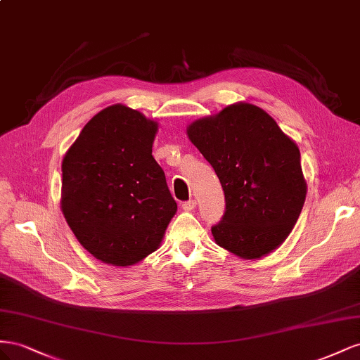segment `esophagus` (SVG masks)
<instances>
[{
  "label": "esophagus",
  "instance_id": "1",
  "mask_svg": "<svg viewBox=\"0 0 360 360\" xmlns=\"http://www.w3.org/2000/svg\"><path fill=\"white\" fill-rule=\"evenodd\" d=\"M194 208H196V200H187V202L182 203V210H184V211L190 212V211H193Z\"/></svg>",
  "mask_w": 360,
  "mask_h": 360
}]
</instances>
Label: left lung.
<instances>
[{"label": "left lung", "instance_id": "1", "mask_svg": "<svg viewBox=\"0 0 360 360\" xmlns=\"http://www.w3.org/2000/svg\"><path fill=\"white\" fill-rule=\"evenodd\" d=\"M187 136L224 191V215L211 229L215 243L243 259H259L279 248L307 191L295 141L249 102L191 122Z\"/></svg>", "mask_w": 360, "mask_h": 360}]
</instances>
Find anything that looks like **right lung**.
<instances>
[{
  "mask_svg": "<svg viewBox=\"0 0 360 360\" xmlns=\"http://www.w3.org/2000/svg\"><path fill=\"white\" fill-rule=\"evenodd\" d=\"M158 122L123 104L91 117L61 162L60 207L96 259L129 266L155 252L178 205L152 157Z\"/></svg>",
  "mask_w": 360,
  "mask_h": 360,
  "instance_id": "right-lung-1",
  "label": "right lung"
}]
</instances>
